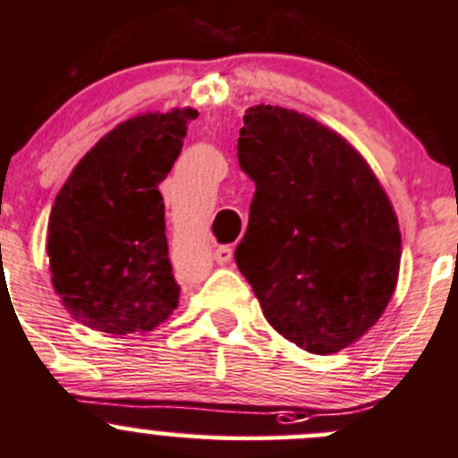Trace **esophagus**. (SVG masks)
Wrapping results in <instances>:
<instances>
[{
    "label": "esophagus",
    "instance_id": "obj_1",
    "mask_svg": "<svg viewBox=\"0 0 458 458\" xmlns=\"http://www.w3.org/2000/svg\"><path fill=\"white\" fill-rule=\"evenodd\" d=\"M231 258H233V249L229 244H223V247H218L214 251V260L218 264H229Z\"/></svg>",
    "mask_w": 458,
    "mask_h": 458
}]
</instances>
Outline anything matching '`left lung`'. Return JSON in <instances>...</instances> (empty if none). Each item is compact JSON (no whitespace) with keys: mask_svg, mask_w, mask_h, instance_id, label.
<instances>
[{"mask_svg":"<svg viewBox=\"0 0 458 458\" xmlns=\"http://www.w3.org/2000/svg\"><path fill=\"white\" fill-rule=\"evenodd\" d=\"M238 163L256 182L235 264L267 322L315 355L369 333L394 293L402 231L366 158L280 106L244 112Z\"/></svg>","mask_w":458,"mask_h":458,"instance_id":"1","label":"left lung"}]
</instances>
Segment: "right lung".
Listing matches in <instances>:
<instances>
[{
    "mask_svg": "<svg viewBox=\"0 0 458 458\" xmlns=\"http://www.w3.org/2000/svg\"><path fill=\"white\" fill-rule=\"evenodd\" d=\"M196 116L194 107H174L123 121L56 194L46 235L53 286L83 327L145 333L178 306L158 185Z\"/></svg>",
    "mask_w": 458,
    "mask_h": 458,
    "instance_id": "obj_1",
    "label": "right lung"
}]
</instances>
